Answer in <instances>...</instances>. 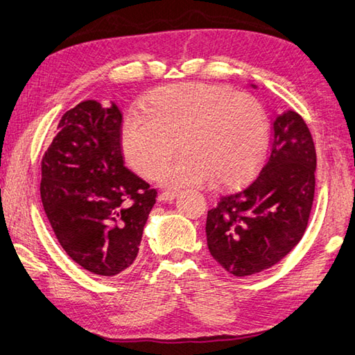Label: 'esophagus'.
I'll return each mask as SVG.
<instances>
[{"instance_id":"34e87169","label":"esophagus","mask_w":355,"mask_h":355,"mask_svg":"<svg viewBox=\"0 0 355 355\" xmlns=\"http://www.w3.org/2000/svg\"><path fill=\"white\" fill-rule=\"evenodd\" d=\"M177 196H178V191H164L158 196V200L159 202H172Z\"/></svg>"}]
</instances>
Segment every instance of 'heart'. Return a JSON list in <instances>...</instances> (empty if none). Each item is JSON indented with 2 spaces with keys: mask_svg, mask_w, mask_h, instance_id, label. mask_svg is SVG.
<instances>
[{
  "mask_svg": "<svg viewBox=\"0 0 355 355\" xmlns=\"http://www.w3.org/2000/svg\"><path fill=\"white\" fill-rule=\"evenodd\" d=\"M122 150L135 171L153 178L178 149L184 153L161 172L167 186L211 178L236 184L253 173L268 147V121L253 96L206 83H177L147 96L144 114L124 121Z\"/></svg>",
  "mask_w": 355,
  "mask_h": 355,
  "instance_id": "heart-1",
  "label": "heart"
}]
</instances>
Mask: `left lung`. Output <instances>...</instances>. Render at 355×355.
<instances>
[{
    "label": "left lung",
    "mask_w": 355,
    "mask_h": 355,
    "mask_svg": "<svg viewBox=\"0 0 355 355\" xmlns=\"http://www.w3.org/2000/svg\"><path fill=\"white\" fill-rule=\"evenodd\" d=\"M272 125L259 175L223 194L206 217L209 253L234 276L278 263L304 236L311 216L317 167L311 130L292 110L276 116Z\"/></svg>",
    "instance_id": "obj_1"
}]
</instances>
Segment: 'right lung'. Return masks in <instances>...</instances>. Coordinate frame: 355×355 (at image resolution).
Returning <instances> with one entry per match:
<instances>
[{
  "label": "right lung",
  "instance_id": "add662e5",
  "mask_svg": "<svg viewBox=\"0 0 355 355\" xmlns=\"http://www.w3.org/2000/svg\"><path fill=\"white\" fill-rule=\"evenodd\" d=\"M122 114L85 101L62 116L42 159L40 194L67 254L88 272L114 276L137 259L157 191L124 166Z\"/></svg>",
  "mask_w": 355,
  "mask_h": 355
}]
</instances>
